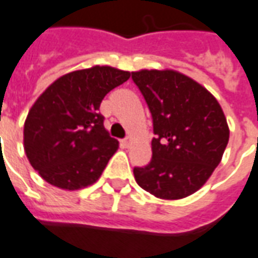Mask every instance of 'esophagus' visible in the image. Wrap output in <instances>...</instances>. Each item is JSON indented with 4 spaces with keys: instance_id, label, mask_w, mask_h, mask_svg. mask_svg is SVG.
I'll use <instances>...</instances> for the list:
<instances>
[{
    "instance_id": "34e87169",
    "label": "esophagus",
    "mask_w": 258,
    "mask_h": 258,
    "mask_svg": "<svg viewBox=\"0 0 258 258\" xmlns=\"http://www.w3.org/2000/svg\"><path fill=\"white\" fill-rule=\"evenodd\" d=\"M131 142H133V141H131V138H130V137H127V138H124L123 141H121V145H123L124 148H130V146H131Z\"/></svg>"
}]
</instances>
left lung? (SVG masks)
Wrapping results in <instances>:
<instances>
[{
	"label": "left lung",
	"mask_w": 258,
	"mask_h": 258,
	"mask_svg": "<svg viewBox=\"0 0 258 258\" xmlns=\"http://www.w3.org/2000/svg\"><path fill=\"white\" fill-rule=\"evenodd\" d=\"M153 119L152 160L134 168L135 180L157 198L180 200L205 184L230 138L217 100L172 70L131 72Z\"/></svg>",
	"instance_id": "left-lung-1"
}]
</instances>
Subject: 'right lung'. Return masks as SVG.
Segmentation results:
<instances>
[{
  "mask_svg": "<svg viewBox=\"0 0 258 258\" xmlns=\"http://www.w3.org/2000/svg\"><path fill=\"white\" fill-rule=\"evenodd\" d=\"M130 75L95 66L61 76L39 95L24 123V150L47 183L79 190L98 180L119 148L105 130L100 105Z\"/></svg>",
  "mask_w": 258,
  "mask_h": 258,
  "instance_id": "add662e5",
  "label": "right lung"
}]
</instances>
